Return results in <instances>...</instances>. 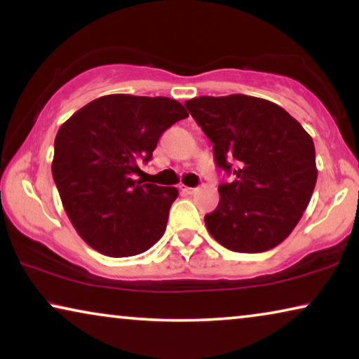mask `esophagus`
<instances>
[{
	"mask_svg": "<svg viewBox=\"0 0 359 359\" xmlns=\"http://www.w3.org/2000/svg\"><path fill=\"white\" fill-rule=\"evenodd\" d=\"M179 189H180L182 194H185V195H191V194H195V191H196V189H194V187H187V185H180Z\"/></svg>",
	"mask_w": 359,
	"mask_h": 359,
	"instance_id": "1",
	"label": "esophagus"
}]
</instances>
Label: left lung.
<instances>
[{
  "label": "left lung",
  "mask_w": 359,
  "mask_h": 359,
  "mask_svg": "<svg viewBox=\"0 0 359 359\" xmlns=\"http://www.w3.org/2000/svg\"><path fill=\"white\" fill-rule=\"evenodd\" d=\"M185 107L213 143L216 165L234 179L218 187L219 203L205 216L210 234L242 254L281 244L317 182L311 135L280 105L252 95H201Z\"/></svg>",
  "instance_id": "obj_1"
}]
</instances>
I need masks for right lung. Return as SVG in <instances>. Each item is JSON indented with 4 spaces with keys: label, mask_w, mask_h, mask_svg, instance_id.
<instances>
[{
    "label": "right lung",
    "mask_w": 359,
    "mask_h": 359,
    "mask_svg": "<svg viewBox=\"0 0 359 359\" xmlns=\"http://www.w3.org/2000/svg\"><path fill=\"white\" fill-rule=\"evenodd\" d=\"M189 117L169 97L109 94L74 112L55 138L52 174L63 208L86 244L109 257L151 249L168 226L175 187L141 184L140 161Z\"/></svg>",
    "instance_id": "1"
}]
</instances>
